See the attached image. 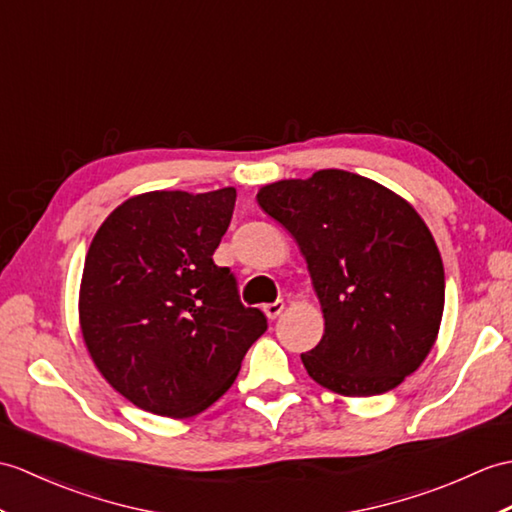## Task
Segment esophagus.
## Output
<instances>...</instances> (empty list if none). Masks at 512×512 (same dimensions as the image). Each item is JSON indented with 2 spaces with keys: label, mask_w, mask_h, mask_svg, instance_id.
Returning a JSON list of instances; mask_svg holds the SVG:
<instances>
[{
  "label": "esophagus",
  "mask_w": 512,
  "mask_h": 512,
  "mask_svg": "<svg viewBox=\"0 0 512 512\" xmlns=\"http://www.w3.org/2000/svg\"><path fill=\"white\" fill-rule=\"evenodd\" d=\"M283 310H285L283 301H275V303H268V305H264V314H266L270 320H275Z\"/></svg>",
  "instance_id": "1"
}]
</instances>
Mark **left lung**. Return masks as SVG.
<instances>
[{
	"label": "left lung",
	"instance_id": "left-lung-1",
	"mask_svg": "<svg viewBox=\"0 0 512 512\" xmlns=\"http://www.w3.org/2000/svg\"><path fill=\"white\" fill-rule=\"evenodd\" d=\"M307 261L325 334L301 355L316 384L342 397L397 388L430 355L445 307V270L427 224L371 178L318 170L257 192Z\"/></svg>",
	"mask_w": 512,
	"mask_h": 512
}]
</instances>
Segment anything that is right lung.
<instances>
[{"mask_svg":"<svg viewBox=\"0 0 512 512\" xmlns=\"http://www.w3.org/2000/svg\"><path fill=\"white\" fill-rule=\"evenodd\" d=\"M235 187L146 192L93 235L78 318L100 375L137 408L170 419L207 410L231 388L266 316L244 307L229 268L213 264Z\"/></svg>","mask_w":512,"mask_h":512,"instance_id":"obj_1","label":"right lung"}]
</instances>
